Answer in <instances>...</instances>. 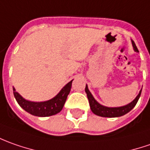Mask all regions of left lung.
<instances>
[{
  "mask_svg": "<svg viewBox=\"0 0 150 150\" xmlns=\"http://www.w3.org/2000/svg\"><path fill=\"white\" fill-rule=\"evenodd\" d=\"M131 41L134 50L136 52H139L133 40H131ZM141 91H142V90H140L139 95L136 96V98L132 101L131 103L128 104L126 105L121 106V107H106V106L102 105L100 103H98L95 100V98L93 97L91 91H89L87 85L85 86V93L87 94V97H88V100H89L91 111L96 115H99V116L101 117H108V118L120 117L122 116V115H125L127 113H129L134 106L136 105L137 102H138L139 97H140V95H141Z\"/></svg>",
  "mask_w": 150,
  "mask_h": 150,
  "instance_id": "8db88e82",
  "label": "left lung"
}]
</instances>
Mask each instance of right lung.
I'll return each instance as SVG.
<instances>
[{"label":"right lung","instance_id":"right-lung-1","mask_svg":"<svg viewBox=\"0 0 150 150\" xmlns=\"http://www.w3.org/2000/svg\"><path fill=\"white\" fill-rule=\"evenodd\" d=\"M72 81L73 80L66 84L54 98L44 102H32L26 100L16 91L15 88H13L14 96L19 105L30 115L39 117L51 116L58 114L62 110L67 96L70 94Z\"/></svg>","mask_w":150,"mask_h":150}]
</instances>
